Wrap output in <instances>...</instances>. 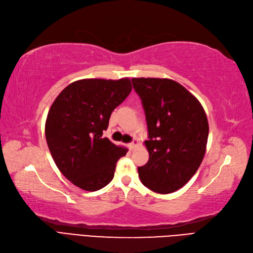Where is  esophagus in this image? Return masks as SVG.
I'll return each instance as SVG.
<instances>
[{
	"mask_svg": "<svg viewBox=\"0 0 253 253\" xmlns=\"http://www.w3.org/2000/svg\"><path fill=\"white\" fill-rule=\"evenodd\" d=\"M138 144H139V142H138L137 140H134L132 143H128L127 146H128V149H129L130 151H133V150L135 149V147L138 146Z\"/></svg>",
	"mask_w": 253,
	"mask_h": 253,
	"instance_id": "1",
	"label": "esophagus"
}]
</instances>
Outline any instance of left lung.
Masks as SVG:
<instances>
[{"mask_svg": "<svg viewBox=\"0 0 253 253\" xmlns=\"http://www.w3.org/2000/svg\"><path fill=\"white\" fill-rule=\"evenodd\" d=\"M145 113L149 161L138 168L142 184L170 194L193 177L204 158L208 121L202 104L169 78H132Z\"/></svg>", "mask_w": 253, "mask_h": 253, "instance_id": "8db88e82", "label": "left lung"}]
</instances>
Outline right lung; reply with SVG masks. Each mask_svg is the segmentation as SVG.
<instances>
[{
    "label": "right lung",
    "mask_w": 253,
    "mask_h": 253,
    "mask_svg": "<svg viewBox=\"0 0 253 253\" xmlns=\"http://www.w3.org/2000/svg\"><path fill=\"white\" fill-rule=\"evenodd\" d=\"M132 91L128 78L76 81L59 93L49 110L45 134L56 167L74 185L98 190L112 181L127 149L103 137L112 112Z\"/></svg>",
    "instance_id": "1"
}]
</instances>
